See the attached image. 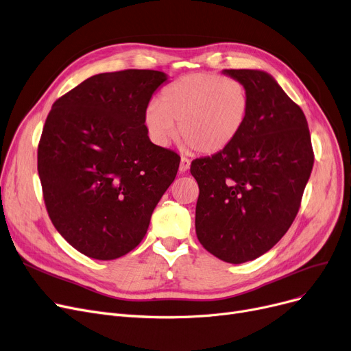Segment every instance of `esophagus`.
<instances>
[{"label":"esophagus","mask_w":351,"mask_h":351,"mask_svg":"<svg viewBox=\"0 0 351 351\" xmlns=\"http://www.w3.org/2000/svg\"><path fill=\"white\" fill-rule=\"evenodd\" d=\"M189 167H191V160L188 158L182 156L180 158V163H179V172L180 173H185V172L189 171Z\"/></svg>","instance_id":"34e87169"}]
</instances>
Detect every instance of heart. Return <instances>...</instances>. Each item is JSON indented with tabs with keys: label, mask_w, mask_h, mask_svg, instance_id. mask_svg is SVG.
<instances>
[{
	"label": "heart",
	"mask_w": 351,
	"mask_h": 351,
	"mask_svg": "<svg viewBox=\"0 0 351 351\" xmlns=\"http://www.w3.org/2000/svg\"><path fill=\"white\" fill-rule=\"evenodd\" d=\"M251 97L242 82L217 73H193L167 84L158 101H150L143 125L150 141L167 146L176 136L205 155L218 154L242 132Z\"/></svg>",
	"instance_id": "heart-1"
}]
</instances>
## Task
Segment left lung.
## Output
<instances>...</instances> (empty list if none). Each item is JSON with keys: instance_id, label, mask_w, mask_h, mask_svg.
Instances as JSON below:
<instances>
[{"instance_id": "1", "label": "left lung", "mask_w": 351, "mask_h": 351, "mask_svg": "<svg viewBox=\"0 0 351 351\" xmlns=\"http://www.w3.org/2000/svg\"><path fill=\"white\" fill-rule=\"evenodd\" d=\"M222 73L245 84L251 112L230 146L191 165L199 186L195 228L208 252L242 264L269 251L291 226L314 154L306 116L271 74Z\"/></svg>"}]
</instances>
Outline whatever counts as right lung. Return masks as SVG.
Wrapping results in <instances>:
<instances>
[{"label": "right lung", "mask_w": 351, "mask_h": 351, "mask_svg": "<svg viewBox=\"0 0 351 351\" xmlns=\"http://www.w3.org/2000/svg\"><path fill=\"white\" fill-rule=\"evenodd\" d=\"M156 70L96 74L54 101L38 145L49 217L73 248L109 261L139 245L180 158L150 142L143 113Z\"/></svg>", "instance_id": "add662e5"}]
</instances>
